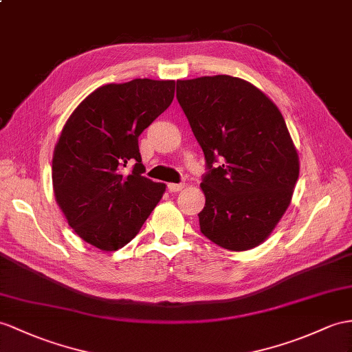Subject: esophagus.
I'll use <instances>...</instances> for the list:
<instances>
[{
	"instance_id": "obj_1",
	"label": "esophagus",
	"mask_w": 352,
	"mask_h": 352,
	"mask_svg": "<svg viewBox=\"0 0 352 352\" xmlns=\"http://www.w3.org/2000/svg\"><path fill=\"white\" fill-rule=\"evenodd\" d=\"M167 188H168L170 192H179L181 190H184L185 185L184 184H168Z\"/></svg>"
}]
</instances>
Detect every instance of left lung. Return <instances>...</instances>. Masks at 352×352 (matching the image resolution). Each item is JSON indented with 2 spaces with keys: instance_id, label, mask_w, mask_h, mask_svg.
I'll return each mask as SVG.
<instances>
[{
  "instance_id": "obj_1",
  "label": "left lung",
  "mask_w": 352,
  "mask_h": 352,
  "mask_svg": "<svg viewBox=\"0 0 352 352\" xmlns=\"http://www.w3.org/2000/svg\"><path fill=\"white\" fill-rule=\"evenodd\" d=\"M176 98L204 153L200 231L230 251L258 246L293 197L298 155L265 94L233 76L176 82Z\"/></svg>"
}]
</instances>
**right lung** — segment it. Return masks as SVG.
Masks as SVG:
<instances>
[{
    "mask_svg": "<svg viewBox=\"0 0 352 352\" xmlns=\"http://www.w3.org/2000/svg\"><path fill=\"white\" fill-rule=\"evenodd\" d=\"M173 97L175 80L104 85L63 128L52 161L56 201L79 237L98 250L116 251L134 239L166 191L143 176L139 135Z\"/></svg>",
    "mask_w": 352,
    "mask_h": 352,
    "instance_id": "obj_1",
    "label": "right lung"
}]
</instances>
